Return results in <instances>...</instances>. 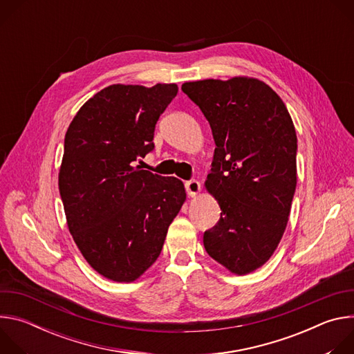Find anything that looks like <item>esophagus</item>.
I'll use <instances>...</instances> for the list:
<instances>
[{
  "label": "esophagus",
  "mask_w": 354,
  "mask_h": 354,
  "mask_svg": "<svg viewBox=\"0 0 354 354\" xmlns=\"http://www.w3.org/2000/svg\"><path fill=\"white\" fill-rule=\"evenodd\" d=\"M185 187H186V193L187 196L190 197H194L198 192H200V182L196 180V179H190L185 183Z\"/></svg>",
  "instance_id": "esophagus-1"
}]
</instances>
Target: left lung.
I'll use <instances>...</instances> for the list:
<instances>
[{"instance_id":"obj_1","label":"left lung","mask_w":354,"mask_h":354,"mask_svg":"<svg viewBox=\"0 0 354 354\" xmlns=\"http://www.w3.org/2000/svg\"><path fill=\"white\" fill-rule=\"evenodd\" d=\"M216 142L206 187L221 216L203 235L207 254L236 274L261 268L286 230L297 186V136L280 96L265 82H185Z\"/></svg>"}]
</instances>
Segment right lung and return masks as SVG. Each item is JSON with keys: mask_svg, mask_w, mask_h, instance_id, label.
Returning <instances> with one entry per match:
<instances>
[{"mask_svg": "<svg viewBox=\"0 0 354 354\" xmlns=\"http://www.w3.org/2000/svg\"><path fill=\"white\" fill-rule=\"evenodd\" d=\"M175 84L111 85L78 111L64 138L59 189L68 230L86 262L133 281L160 257L186 198L183 183L136 165L154 149L156 124Z\"/></svg>", "mask_w": 354, "mask_h": 354, "instance_id": "1", "label": "right lung"}]
</instances>
